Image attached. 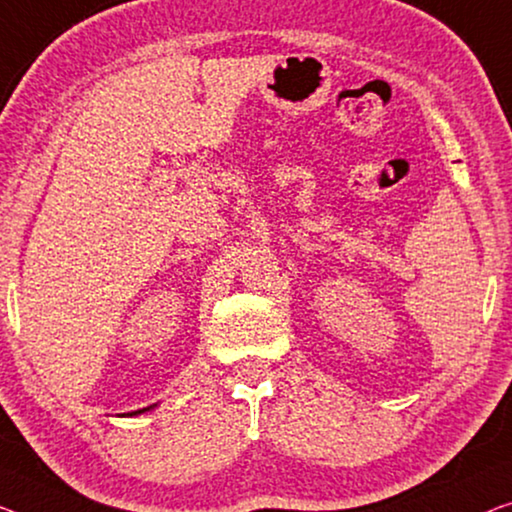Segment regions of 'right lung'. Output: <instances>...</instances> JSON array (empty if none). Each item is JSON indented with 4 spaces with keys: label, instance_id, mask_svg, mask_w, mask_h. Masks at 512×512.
<instances>
[{
    "label": "right lung",
    "instance_id": "add662e5",
    "mask_svg": "<svg viewBox=\"0 0 512 512\" xmlns=\"http://www.w3.org/2000/svg\"><path fill=\"white\" fill-rule=\"evenodd\" d=\"M147 409H151V407H147ZM147 409H137V411H131V414H128V416H135V414H142V411H147Z\"/></svg>",
    "mask_w": 512,
    "mask_h": 512
}]
</instances>
